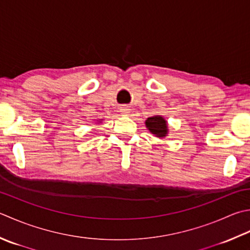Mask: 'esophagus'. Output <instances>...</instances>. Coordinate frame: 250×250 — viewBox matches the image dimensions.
I'll list each match as a JSON object with an SVG mask.
<instances>
[{
    "mask_svg": "<svg viewBox=\"0 0 250 250\" xmlns=\"http://www.w3.org/2000/svg\"><path fill=\"white\" fill-rule=\"evenodd\" d=\"M130 108L128 106H125V105H124V106H121L120 107V111H121V114H124V115H128L129 112H130Z\"/></svg>",
    "mask_w": 250,
    "mask_h": 250,
    "instance_id": "34e87169",
    "label": "esophagus"
}]
</instances>
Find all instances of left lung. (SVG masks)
Here are the masks:
<instances>
[{"label":"left lung","mask_w":250,"mask_h":250,"mask_svg":"<svg viewBox=\"0 0 250 250\" xmlns=\"http://www.w3.org/2000/svg\"><path fill=\"white\" fill-rule=\"evenodd\" d=\"M146 126H147L148 130L151 132V133L155 134L158 138H164L167 134V122L160 116H154V117H149L147 120L145 121Z\"/></svg>","instance_id":"left-lung-1"}]
</instances>
